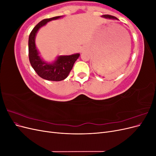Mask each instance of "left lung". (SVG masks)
Segmentation results:
<instances>
[{"mask_svg":"<svg viewBox=\"0 0 156 156\" xmlns=\"http://www.w3.org/2000/svg\"><path fill=\"white\" fill-rule=\"evenodd\" d=\"M101 17H104V18H106V19H108V20H119L118 19L115 17V16H110V15H103Z\"/></svg>","mask_w":156,"mask_h":156,"instance_id":"1","label":"left lung"}]
</instances>
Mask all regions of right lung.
Listing matches in <instances>:
<instances>
[{
  "mask_svg": "<svg viewBox=\"0 0 156 156\" xmlns=\"http://www.w3.org/2000/svg\"><path fill=\"white\" fill-rule=\"evenodd\" d=\"M63 16H56L41 21L33 29L29 38V56L30 64L37 74L41 78L48 81H60L66 78L72 70L75 61L79 57V53L71 55L58 56L53 62H48L41 57L37 50L35 39L40 28L48 22L60 19Z\"/></svg>",
  "mask_w": 156,
  "mask_h": 156,
  "instance_id": "right-lung-1",
  "label": "right lung"
}]
</instances>
